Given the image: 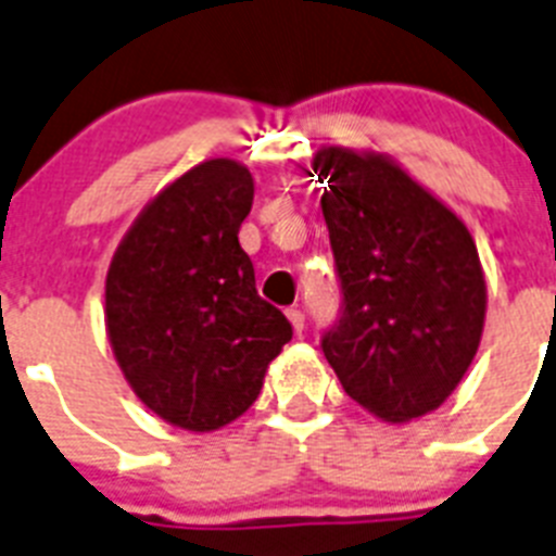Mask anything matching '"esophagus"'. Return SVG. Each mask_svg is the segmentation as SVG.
Returning a JSON list of instances; mask_svg holds the SVG:
<instances>
[{"label": "esophagus", "mask_w": 556, "mask_h": 556, "mask_svg": "<svg viewBox=\"0 0 556 556\" xmlns=\"http://www.w3.org/2000/svg\"><path fill=\"white\" fill-rule=\"evenodd\" d=\"M288 318H291L293 330H296L299 336H302V330H305V313L299 311V307H291V311H288Z\"/></svg>", "instance_id": "obj_1"}]
</instances>
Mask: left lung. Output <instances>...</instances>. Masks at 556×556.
I'll use <instances>...</instances> for the list:
<instances>
[{
  "mask_svg": "<svg viewBox=\"0 0 556 556\" xmlns=\"http://www.w3.org/2000/svg\"><path fill=\"white\" fill-rule=\"evenodd\" d=\"M313 173L341 282L321 350L355 403L408 422L445 403L476 358L486 285L476 243L442 201L378 153L321 148Z\"/></svg>",
  "mask_w": 556,
  "mask_h": 556,
  "instance_id": "1",
  "label": "left lung"
}]
</instances>
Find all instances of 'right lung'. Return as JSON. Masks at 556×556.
<instances>
[{
	"instance_id": "right-lung-1",
	"label": "right lung",
	"mask_w": 556,
	"mask_h": 556,
	"mask_svg": "<svg viewBox=\"0 0 556 556\" xmlns=\"http://www.w3.org/2000/svg\"><path fill=\"white\" fill-rule=\"evenodd\" d=\"M251 201L243 164L201 162L144 206L105 277V327L125 380L187 431L238 419L293 336L285 313L260 299L240 249Z\"/></svg>"
}]
</instances>
